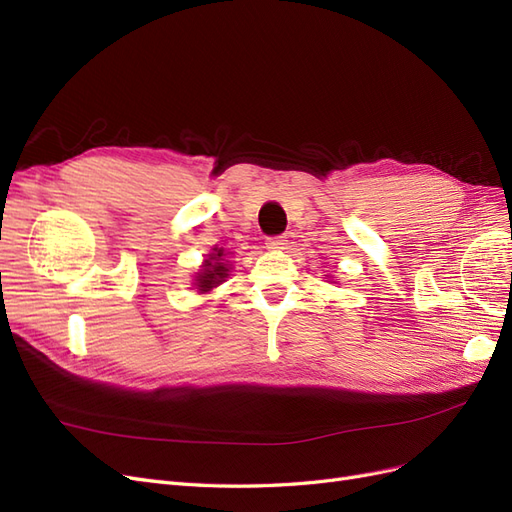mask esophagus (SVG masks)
<instances>
[{"mask_svg": "<svg viewBox=\"0 0 512 512\" xmlns=\"http://www.w3.org/2000/svg\"><path fill=\"white\" fill-rule=\"evenodd\" d=\"M286 245H288L286 237H271L265 243V247H267V250H271V252H282V250H286Z\"/></svg>", "mask_w": 512, "mask_h": 512, "instance_id": "34e87169", "label": "esophagus"}]
</instances>
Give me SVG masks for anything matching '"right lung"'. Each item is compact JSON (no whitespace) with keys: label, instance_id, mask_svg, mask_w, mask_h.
<instances>
[{"label":"right lung","instance_id":"right-lung-1","mask_svg":"<svg viewBox=\"0 0 512 512\" xmlns=\"http://www.w3.org/2000/svg\"><path fill=\"white\" fill-rule=\"evenodd\" d=\"M230 254L232 252H226L224 247H211V252L203 260V265H200V271L194 275V288L198 290V294H207L213 288H218L222 282H226L232 269Z\"/></svg>","mask_w":512,"mask_h":512}]
</instances>
